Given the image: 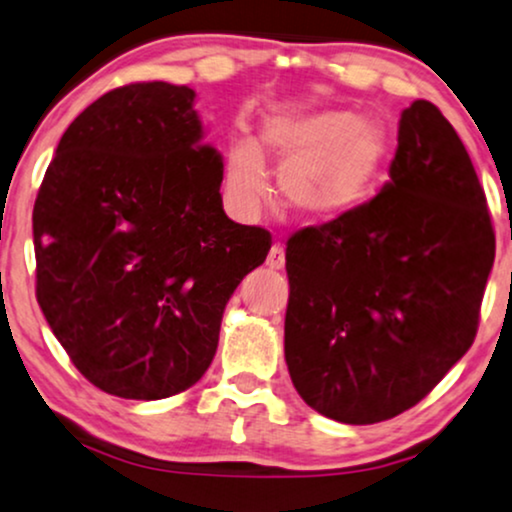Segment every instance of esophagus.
Here are the masks:
<instances>
[{"mask_svg": "<svg viewBox=\"0 0 512 512\" xmlns=\"http://www.w3.org/2000/svg\"><path fill=\"white\" fill-rule=\"evenodd\" d=\"M266 263H268V268H273V270L285 268V249H282L280 242H275L273 246H270Z\"/></svg>", "mask_w": 512, "mask_h": 512, "instance_id": "1", "label": "esophagus"}]
</instances>
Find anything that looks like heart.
Instances as JSON below:
<instances>
[{
	"label": "heart",
	"instance_id": "obj_1",
	"mask_svg": "<svg viewBox=\"0 0 512 512\" xmlns=\"http://www.w3.org/2000/svg\"><path fill=\"white\" fill-rule=\"evenodd\" d=\"M389 147V130L377 116L351 111L270 116L261 147L251 140L227 147V199L237 216H256L268 197L266 154L280 166V199L296 218L311 225L337 223L368 199Z\"/></svg>",
	"mask_w": 512,
	"mask_h": 512
}]
</instances>
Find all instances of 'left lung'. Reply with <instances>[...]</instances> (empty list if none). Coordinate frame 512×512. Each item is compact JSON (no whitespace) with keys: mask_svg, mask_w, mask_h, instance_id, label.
<instances>
[{"mask_svg":"<svg viewBox=\"0 0 512 512\" xmlns=\"http://www.w3.org/2000/svg\"><path fill=\"white\" fill-rule=\"evenodd\" d=\"M494 254L468 151L418 99L380 194L287 242L285 361L301 399L346 425L425 399L475 342Z\"/></svg>","mask_w":512,"mask_h":512,"instance_id":"1","label":"left lung"}]
</instances>
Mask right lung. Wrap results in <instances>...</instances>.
<instances>
[{
	"mask_svg": "<svg viewBox=\"0 0 512 512\" xmlns=\"http://www.w3.org/2000/svg\"><path fill=\"white\" fill-rule=\"evenodd\" d=\"M194 90L130 82L63 132L37 192V304L106 394L156 401L201 380L223 311L270 232L223 211V159Z\"/></svg>",
	"mask_w": 512,
	"mask_h": 512,
	"instance_id": "right-lung-1",
	"label": "right lung"
}]
</instances>
